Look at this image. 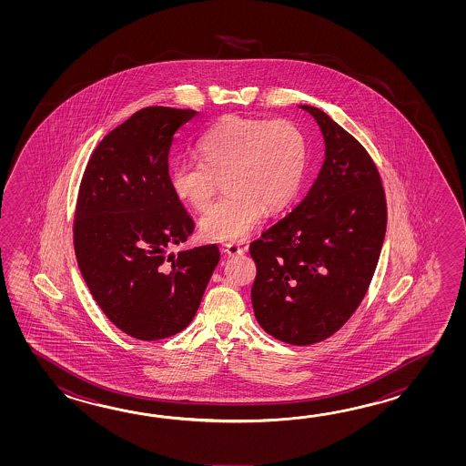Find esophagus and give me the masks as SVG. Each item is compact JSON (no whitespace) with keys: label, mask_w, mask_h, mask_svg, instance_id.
<instances>
[{"label":"esophagus","mask_w":466,"mask_h":466,"mask_svg":"<svg viewBox=\"0 0 466 466\" xmlns=\"http://www.w3.org/2000/svg\"><path fill=\"white\" fill-rule=\"evenodd\" d=\"M223 251L228 255V257H238L243 253V248L237 245V243H225L223 245Z\"/></svg>","instance_id":"esophagus-1"}]
</instances>
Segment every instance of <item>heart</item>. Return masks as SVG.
<instances>
[{
  "instance_id": "heart-1",
  "label": "heart",
  "mask_w": 466,
  "mask_h": 466,
  "mask_svg": "<svg viewBox=\"0 0 466 466\" xmlns=\"http://www.w3.org/2000/svg\"><path fill=\"white\" fill-rule=\"evenodd\" d=\"M198 159H177L169 167L175 197L193 209L207 208L218 178L228 191L199 219L209 241H239L265 211L285 208L305 178V135L287 119L225 116L197 139Z\"/></svg>"
}]
</instances>
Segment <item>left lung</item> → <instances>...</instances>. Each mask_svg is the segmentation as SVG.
<instances>
[{"mask_svg": "<svg viewBox=\"0 0 466 466\" xmlns=\"http://www.w3.org/2000/svg\"><path fill=\"white\" fill-rule=\"evenodd\" d=\"M299 108L321 129L325 161L307 197L249 245V255L259 327L305 347L331 337L367 295L387 231V199L360 141L321 109Z\"/></svg>", "mask_w": 466, "mask_h": 466, "instance_id": "left-lung-1", "label": "left lung"}]
</instances>
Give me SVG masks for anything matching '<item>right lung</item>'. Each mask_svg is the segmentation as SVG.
<instances>
[{
	"mask_svg": "<svg viewBox=\"0 0 466 466\" xmlns=\"http://www.w3.org/2000/svg\"><path fill=\"white\" fill-rule=\"evenodd\" d=\"M195 116V109H139L99 141L79 185V271L109 321L145 341L188 327L219 261L217 245L168 251L195 228L168 173L175 135Z\"/></svg>",
	"mask_w": 466,
	"mask_h": 466,
	"instance_id": "obj_1",
	"label": "right lung"
}]
</instances>
